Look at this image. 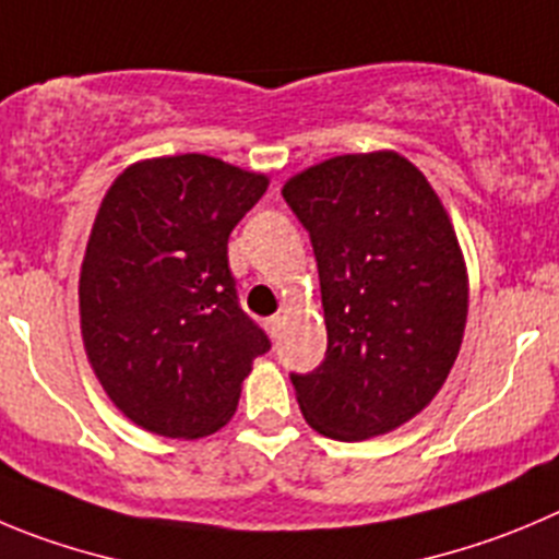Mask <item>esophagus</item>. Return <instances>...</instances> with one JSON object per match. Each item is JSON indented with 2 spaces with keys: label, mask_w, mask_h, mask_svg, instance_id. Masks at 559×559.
Returning a JSON list of instances; mask_svg holds the SVG:
<instances>
[{
  "label": "esophagus",
  "mask_w": 559,
  "mask_h": 559,
  "mask_svg": "<svg viewBox=\"0 0 559 559\" xmlns=\"http://www.w3.org/2000/svg\"><path fill=\"white\" fill-rule=\"evenodd\" d=\"M281 322H284V317H281V314H275V317H270V320H267V331H270V333H273V336H275V333H278V328H281Z\"/></svg>",
  "instance_id": "34e87169"
}]
</instances>
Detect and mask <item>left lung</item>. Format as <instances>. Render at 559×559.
<instances>
[{
	"label": "left lung",
	"instance_id": "1",
	"mask_svg": "<svg viewBox=\"0 0 559 559\" xmlns=\"http://www.w3.org/2000/svg\"><path fill=\"white\" fill-rule=\"evenodd\" d=\"M284 198L320 270L325 361L292 374L317 432L364 441L430 405L463 342L468 275L444 203L397 151L300 170Z\"/></svg>",
	"mask_w": 559,
	"mask_h": 559
}]
</instances>
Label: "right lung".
Segmentation results:
<instances>
[{"label": "right lung", "mask_w": 559, "mask_h": 559, "mask_svg": "<svg viewBox=\"0 0 559 559\" xmlns=\"http://www.w3.org/2000/svg\"><path fill=\"white\" fill-rule=\"evenodd\" d=\"M270 179L206 154L134 162L104 195L80 273L87 361L143 430L228 425L264 331L239 309L228 237Z\"/></svg>", "instance_id": "right-lung-1"}]
</instances>
